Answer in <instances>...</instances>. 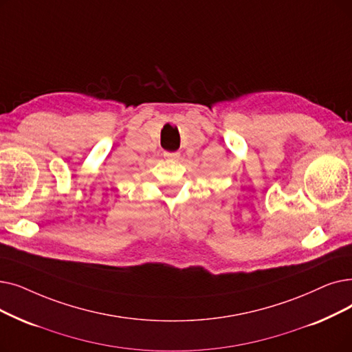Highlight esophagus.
Listing matches in <instances>:
<instances>
[{
    "instance_id": "34e87169",
    "label": "esophagus",
    "mask_w": 352,
    "mask_h": 352,
    "mask_svg": "<svg viewBox=\"0 0 352 352\" xmlns=\"http://www.w3.org/2000/svg\"><path fill=\"white\" fill-rule=\"evenodd\" d=\"M164 157L168 160H178L179 152H164Z\"/></svg>"
}]
</instances>
